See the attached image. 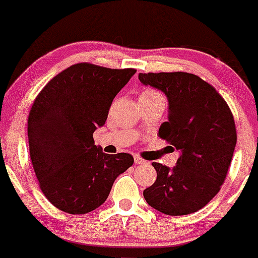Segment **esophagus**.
<instances>
[{
  "label": "esophagus",
  "mask_w": 258,
  "mask_h": 258,
  "mask_svg": "<svg viewBox=\"0 0 258 258\" xmlns=\"http://www.w3.org/2000/svg\"><path fill=\"white\" fill-rule=\"evenodd\" d=\"M134 160H135V163H136V165H144V163H146V161L144 160V158L140 157L139 155H135Z\"/></svg>",
  "instance_id": "1"
}]
</instances>
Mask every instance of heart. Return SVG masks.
<instances>
[{"label":"heart","instance_id":"heart-1","mask_svg":"<svg viewBox=\"0 0 258 258\" xmlns=\"http://www.w3.org/2000/svg\"><path fill=\"white\" fill-rule=\"evenodd\" d=\"M142 93H148V95H151V93H158V92H156V91L153 90H145Z\"/></svg>","mask_w":258,"mask_h":258}]
</instances>
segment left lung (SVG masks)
<instances>
[{"instance_id":"left-lung-1","label":"left lung","mask_w":258,"mask_h":258,"mask_svg":"<svg viewBox=\"0 0 258 258\" xmlns=\"http://www.w3.org/2000/svg\"><path fill=\"white\" fill-rule=\"evenodd\" d=\"M139 79L167 96L168 121L158 136L181 151L172 170L152 163L157 178L144 191L146 202L170 216L196 212L227 176L237 142L233 114L216 88L194 74L148 72Z\"/></svg>"}]
</instances>
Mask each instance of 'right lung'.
Masks as SVG:
<instances>
[{"label": "right lung", "mask_w": 258, "mask_h": 258, "mask_svg": "<svg viewBox=\"0 0 258 258\" xmlns=\"http://www.w3.org/2000/svg\"><path fill=\"white\" fill-rule=\"evenodd\" d=\"M136 74L82 62L54 76L33 101L27 122L30 157L46 199L83 215L107 200L114 179L134 165L128 153L107 155L93 141L114 96Z\"/></svg>", "instance_id": "obj_1"}]
</instances>
